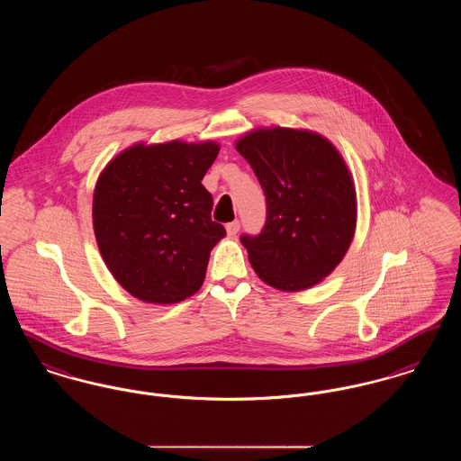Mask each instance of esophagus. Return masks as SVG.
<instances>
[{
	"instance_id": "34e87169",
	"label": "esophagus",
	"mask_w": 461,
	"mask_h": 461,
	"mask_svg": "<svg viewBox=\"0 0 461 461\" xmlns=\"http://www.w3.org/2000/svg\"><path fill=\"white\" fill-rule=\"evenodd\" d=\"M239 230H240V221H231L226 224V231L230 237H235L239 233Z\"/></svg>"
}]
</instances>
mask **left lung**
I'll return each mask as SVG.
<instances>
[{"label":"left lung","mask_w":461,"mask_h":461,"mask_svg":"<svg viewBox=\"0 0 461 461\" xmlns=\"http://www.w3.org/2000/svg\"><path fill=\"white\" fill-rule=\"evenodd\" d=\"M266 197L259 235L243 233L249 261L267 285L297 292L329 276L356 228V190L335 147L316 132H249L237 143Z\"/></svg>","instance_id":"left-lung-1"}]
</instances>
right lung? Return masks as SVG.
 Listing matches in <instances>:
<instances>
[{
  "label": "right lung",
  "instance_id": "add662e5",
  "mask_svg": "<svg viewBox=\"0 0 461 461\" xmlns=\"http://www.w3.org/2000/svg\"><path fill=\"white\" fill-rule=\"evenodd\" d=\"M218 143L134 145L110 160L93 197V226L113 278L145 303L175 304L203 284L226 235L202 179Z\"/></svg>",
  "mask_w": 461,
  "mask_h": 461
}]
</instances>
